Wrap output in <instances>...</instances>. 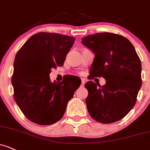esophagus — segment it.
Listing matches in <instances>:
<instances>
[{
	"mask_svg": "<svg viewBox=\"0 0 150 150\" xmlns=\"http://www.w3.org/2000/svg\"><path fill=\"white\" fill-rule=\"evenodd\" d=\"M85 82H86L85 79H81V86H82V87H83V86H84Z\"/></svg>",
	"mask_w": 150,
	"mask_h": 150,
	"instance_id": "34e87169",
	"label": "esophagus"
}]
</instances>
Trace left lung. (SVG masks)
Masks as SVG:
<instances>
[{
    "mask_svg": "<svg viewBox=\"0 0 150 150\" xmlns=\"http://www.w3.org/2000/svg\"><path fill=\"white\" fill-rule=\"evenodd\" d=\"M95 54L90 72L103 77L104 86L88 81L86 103L89 114L102 124L122 119L137 101L142 86V64L132 44L127 38L109 32L97 33L82 39Z\"/></svg>",
    "mask_w": 150,
    "mask_h": 150,
    "instance_id": "1",
    "label": "left lung"
}]
</instances>
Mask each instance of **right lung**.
<instances>
[{
  "instance_id": "right-lung-1",
  "label": "right lung",
  "mask_w": 150,
  "mask_h": 150,
  "mask_svg": "<svg viewBox=\"0 0 150 150\" xmlns=\"http://www.w3.org/2000/svg\"><path fill=\"white\" fill-rule=\"evenodd\" d=\"M75 38L57 33L39 32L26 41L16 55L11 82L13 98L29 120L50 125L60 120L69 100L80 87L66 77L50 81L52 69L64 64Z\"/></svg>"
}]
</instances>
